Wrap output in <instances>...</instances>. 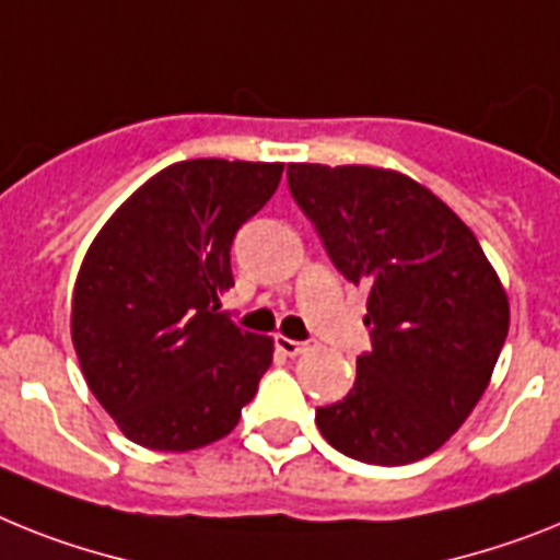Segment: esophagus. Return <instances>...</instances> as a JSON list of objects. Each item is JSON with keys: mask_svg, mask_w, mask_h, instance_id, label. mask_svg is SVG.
I'll return each mask as SVG.
<instances>
[{"mask_svg": "<svg viewBox=\"0 0 560 560\" xmlns=\"http://www.w3.org/2000/svg\"><path fill=\"white\" fill-rule=\"evenodd\" d=\"M276 347H279V352H284V355H302V352L310 350L307 341H293V338L288 336L276 338Z\"/></svg>", "mask_w": 560, "mask_h": 560, "instance_id": "esophagus-1", "label": "esophagus"}]
</instances>
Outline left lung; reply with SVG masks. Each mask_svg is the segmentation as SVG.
<instances>
[{
    "label": "left lung",
    "mask_w": 560,
    "mask_h": 560,
    "mask_svg": "<svg viewBox=\"0 0 560 560\" xmlns=\"http://www.w3.org/2000/svg\"><path fill=\"white\" fill-rule=\"evenodd\" d=\"M332 265L368 288L373 350L345 401L318 407L338 453L427 458L476 410L510 330V299L476 233L416 178L373 164H288Z\"/></svg>",
    "instance_id": "left-lung-1"
}]
</instances>
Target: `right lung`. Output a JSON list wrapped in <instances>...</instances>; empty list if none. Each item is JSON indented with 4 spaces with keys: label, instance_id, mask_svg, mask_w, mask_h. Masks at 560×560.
<instances>
[{
    "label": "right lung",
    "instance_id": "1",
    "mask_svg": "<svg viewBox=\"0 0 560 560\" xmlns=\"http://www.w3.org/2000/svg\"><path fill=\"white\" fill-rule=\"evenodd\" d=\"M281 162L167 164L98 230L70 295L84 382L125 439L187 453L224 439L272 364V338L222 307L230 244L265 208Z\"/></svg>",
    "mask_w": 560,
    "mask_h": 560
}]
</instances>
